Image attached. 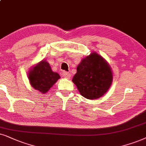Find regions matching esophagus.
Instances as JSON below:
<instances>
[{"mask_svg":"<svg viewBox=\"0 0 146 146\" xmlns=\"http://www.w3.org/2000/svg\"><path fill=\"white\" fill-rule=\"evenodd\" d=\"M62 76H63L64 78L65 79H69L70 77H71V74H70L69 73H68V72L63 71L62 72Z\"/></svg>","mask_w":146,"mask_h":146,"instance_id":"34e87169","label":"esophagus"}]
</instances>
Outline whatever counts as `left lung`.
<instances>
[{
	"mask_svg": "<svg viewBox=\"0 0 146 146\" xmlns=\"http://www.w3.org/2000/svg\"><path fill=\"white\" fill-rule=\"evenodd\" d=\"M113 75L106 60L96 52L83 58L72 79L80 94L96 100L106 94L112 85Z\"/></svg>",
	"mask_w": 146,
	"mask_h": 146,
	"instance_id": "obj_1",
	"label": "left lung"
}]
</instances>
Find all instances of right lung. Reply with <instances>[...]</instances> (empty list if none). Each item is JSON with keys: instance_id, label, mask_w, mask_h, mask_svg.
<instances>
[{"instance_id": "1", "label": "right lung", "mask_w": 146, "mask_h": 146, "mask_svg": "<svg viewBox=\"0 0 146 146\" xmlns=\"http://www.w3.org/2000/svg\"><path fill=\"white\" fill-rule=\"evenodd\" d=\"M60 78L59 74L52 71L50 64L42 60L29 71V84L40 93L46 94Z\"/></svg>"}]
</instances>
